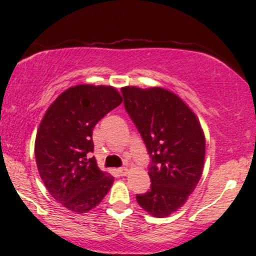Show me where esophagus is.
<instances>
[{"instance_id": "obj_1", "label": "esophagus", "mask_w": 256, "mask_h": 256, "mask_svg": "<svg viewBox=\"0 0 256 256\" xmlns=\"http://www.w3.org/2000/svg\"><path fill=\"white\" fill-rule=\"evenodd\" d=\"M118 172L122 176H126L128 174V167H120V168H118Z\"/></svg>"}]
</instances>
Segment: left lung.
<instances>
[{
	"label": "left lung",
	"mask_w": 256,
	"mask_h": 256,
	"mask_svg": "<svg viewBox=\"0 0 256 256\" xmlns=\"http://www.w3.org/2000/svg\"><path fill=\"white\" fill-rule=\"evenodd\" d=\"M128 114L146 146L150 189L136 195L143 210L158 218L185 204L202 176L206 140L192 110L162 88L122 89Z\"/></svg>",
	"instance_id": "8db88e82"
}]
</instances>
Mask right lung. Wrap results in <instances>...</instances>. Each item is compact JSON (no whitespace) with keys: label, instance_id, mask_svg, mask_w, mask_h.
Wrapping results in <instances>:
<instances>
[{"label":"right lung","instance_id":"obj_1","mask_svg":"<svg viewBox=\"0 0 256 256\" xmlns=\"http://www.w3.org/2000/svg\"><path fill=\"white\" fill-rule=\"evenodd\" d=\"M122 102L112 86L77 85L64 91L40 122L34 143L38 172L52 198L72 212L95 208L113 184L114 177L89 154L95 125Z\"/></svg>","mask_w":256,"mask_h":256}]
</instances>
